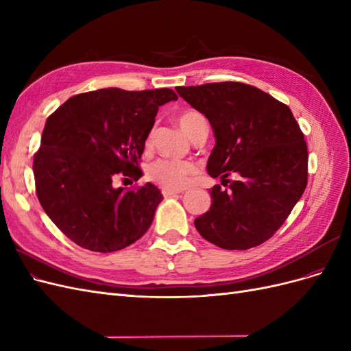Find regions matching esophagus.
<instances>
[{"label": "esophagus", "mask_w": 351, "mask_h": 351, "mask_svg": "<svg viewBox=\"0 0 351 351\" xmlns=\"http://www.w3.org/2000/svg\"><path fill=\"white\" fill-rule=\"evenodd\" d=\"M178 193H182V190H173V189H162V195L164 197H171Z\"/></svg>", "instance_id": "obj_1"}]
</instances>
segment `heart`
I'll return each mask as SVG.
<instances>
[{"mask_svg":"<svg viewBox=\"0 0 351 351\" xmlns=\"http://www.w3.org/2000/svg\"><path fill=\"white\" fill-rule=\"evenodd\" d=\"M200 114L197 111L189 110L178 115L177 123L187 136L192 133L195 120ZM199 173V168L192 161H173V159H158L147 168V177L154 183L162 186L164 189L182 190L193 182Z\"/></svg>","mask_w":351,"mask_h":351,"instance_id":"obj_1","label":"heart"}]
</instances>
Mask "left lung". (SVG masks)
I'll list each match as a JSON object with an SVG mask.
<instances>
[{
	"label": "left lung",
	"mask_w": 351,
	"mask_h": 351,
	"mask_svg": "<svg viewBox=\"0 0 351 351\" xmlns=\"http://www.w3.org/2000/svg\"><path fill=\"white\" fill-rule=\"evenodd\" d=\"M204 114L215 136L208 174L209 210L195 219L199 234L227 250H246L274 236L307 184V146L290 108L269 93L239 82L177 86ZM231 172L241 177L226 178Z\"/></svg>",
	"instance_id": "1"
}]
</instances>
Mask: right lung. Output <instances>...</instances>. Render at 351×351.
Returning <instances> with one entry per match:
<instances>
[{
  "label": "right lung",
  "mask_w": 351,
  "mask_h": 351,
  "mask_svg": "<svg viewBox=\"0 0 351 351\" xmlns=\"http://www.w3.org/2000/svg\"><path fill=\"white\" fill-rule=\"evenodd\" d=\"M171 89L108 88L76 95L48 117L34 159L39 204L80 247L110 253L149 230L162 195L155 184L125 192L117 176L139 180L137 165L158 108Z\"/></svg>",
  "instance_id": "right-lung-1"
}]
</instances>
